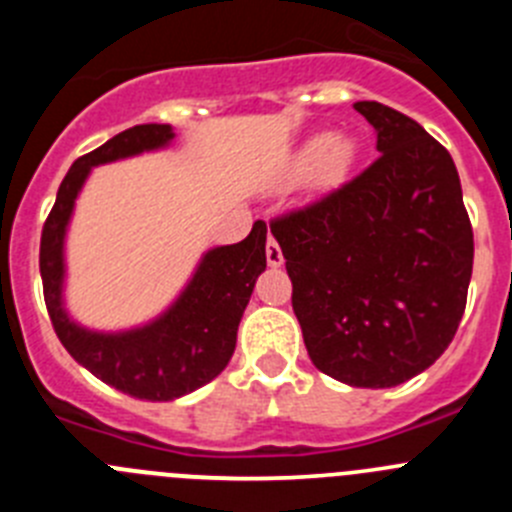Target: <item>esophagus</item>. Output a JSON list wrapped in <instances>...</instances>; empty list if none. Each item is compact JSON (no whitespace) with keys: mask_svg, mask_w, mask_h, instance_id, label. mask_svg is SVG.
I'll return each instance as SVG.
<instances>
[{"mask_svg":"<svg viewBox=\"0 0 512 512\" xmlns=\"http://www.w3.org/2000/svg\"><path fill=\"white\" fill-rule=\"evenodd\" d=\"M266 261L269 266H282L284 264V256H282V248H279L277 238L269 235V241H266Z\"/></svg>","mask_w":512,"mask_h":512,"instance_id":"esophagus-1","label":"esophagus"}]
</instances>
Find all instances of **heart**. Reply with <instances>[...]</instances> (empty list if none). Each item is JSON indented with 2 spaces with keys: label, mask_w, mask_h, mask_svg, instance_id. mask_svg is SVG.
I'll return each instance as SVG.
<instances>
[{
  "label": "heart",
  "mask_w": 512,
  "mask_h": 512,
  "mask_svg": "<svg viewBox=\"0 0 512 512\" xmlns=\"http://www.w3.org/2000/svg\"><path fill=\"white\" fill-rule=\"evenodd\" d=\"M356 158V143L348 135H318L307 140L295 156V176L312 174L320 187H336L346 179Z\"/></svg>",
  "instance_id": "1"
}]
</instances>
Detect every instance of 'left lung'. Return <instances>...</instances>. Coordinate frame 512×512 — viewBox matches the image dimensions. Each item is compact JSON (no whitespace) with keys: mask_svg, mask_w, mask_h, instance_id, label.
<instances>
[{"mask_svg":"<svg viewBox=\"0 0 512 512\" xmlns=\"http://www.w3.org/2000/svg\"><path fill=\"white\" fill-rule=\"evenodd\" d=\"M354 107L377 130V161L269 228L312 364L351 387H395L454 341L474 233L449 151L387 104Z\"/></svg>","mask_w":512,"mask_h":512,"instance_id":"left-lung-1","label":"left lung"}]
</instances>
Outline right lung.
I'll use <instances>...</instances> for the list:
<instances>
[{"label": "right lung", "instance_id": "1", "mask_svg": "<svg viewBox=\"0 0 512 512\" xmlns=\"http://www.w3.org/2000/svg\"><path fill=\"white\" fill-rule=\"evenodd\" d=\"M171 138L169 125L148 122L122 130L104 146L76 158L40 235L43 297L58 341L94 377L125 395L153 402L187 395L223 372L235 351L238 323L253 284L266 269V223L256 220L241 243L212 248L176 305L146 328L104 336L79 328L63 312V233L87 174L92 166L161 148Z\"/></svg>", "mask_w": 512, "mask_h": 512}]
</instances>
